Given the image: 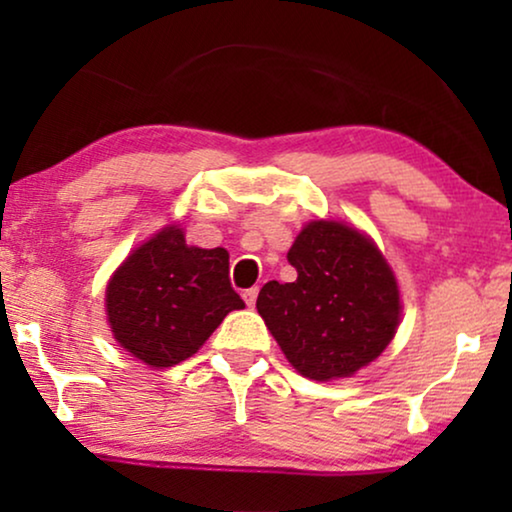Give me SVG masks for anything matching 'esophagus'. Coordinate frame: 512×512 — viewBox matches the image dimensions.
I'll return each instance as SVG.
<instances>
[{
    "label": "esophagus",
    "mask_w": 512,
    "mask_h": 512,
    "mask_svg": "<svg viewBox=\"0 0 512 512\" xmlns=\"http://www.w3.org/2000/svg\"><path fill=\"white\" fill-rule=\"evenodd\" d=\"M242 298H244V303H247L249 307H254L256 305V298H258V286H251V289L244 291Z\"/></svg>",
    "instance_id": "1"
}]
</instances>
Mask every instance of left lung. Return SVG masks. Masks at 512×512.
<instances>
[{
  "label": "left lung",
  "instance_id": "left-lung-1",
  "mask_svg": "<svg viewBox=\"0 0 512 512\" xmlns=\"http://www.w3.org/2000/svg\"><path fill=\"white\" fill-rule=\"evenodd\" d=\"M296 282H268L256 310L293 368L310 380L352 377L380 356L401 296L375 242L340 221H312L289 249Z\"/></svg>",
  "mask_w": 512,
  "mask_h": 512
}]
</instances>
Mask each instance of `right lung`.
Instances as JSON below:
<instances>
[{
    "label": "right lung",
    "mask_w": 512,
    "mask_h": 512,
    "mask_svg": "<svg viewBox=\"0 0 512 512\" xmlns=\"http://www.w3.org/2000/svg\"><path fill=\"white\" fill-rule=\"evenodd\" d=\"M242 307L230 286L228 251L188 247L177 226L132 251L107 284L111 333L151 368L186 361L228 312Z\"/></svg>",
    "instance_id": "obj_1"
}]
</instances>
